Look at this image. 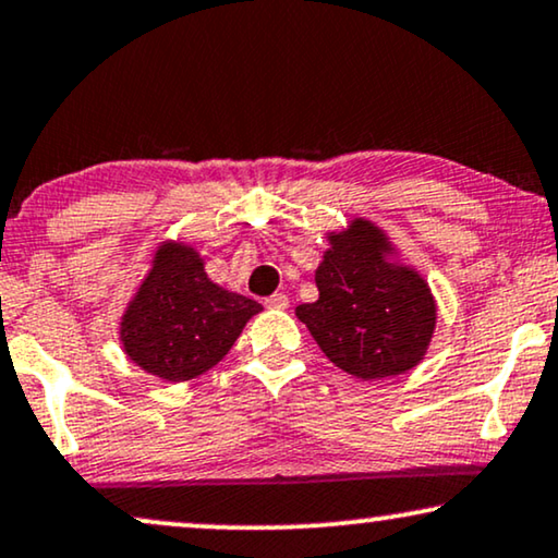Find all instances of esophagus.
<instances>
[{
	"label": "esophagus",
	"mask_w": 558,
	"mask_h": 558,
	"mask_svg": "<svg viewBox=\"0 0 558 558\" xmlns=\"http://www.w3.org/2000/svg\"><path fill=\"white\" fill-rule=\"evenodd\" d=\"M267 308H286L288 306V295L286 293H272L265 299Z\"/></svg>",
	"instance_id": "1"
}]
</instances>
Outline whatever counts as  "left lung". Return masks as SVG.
<instances>
[{"mask_svg":"<svg viewBox=\"0 0 558 558\" xmlns=\"http://www.w3.org/2000/svg\"><path fill=\"white\" fill-rule=\"evenodd\" d=\"M385 236L356 219L316 270L318 301L295 316L333 365L362 380L400 375L426 352L436 306L423 280L383 257Z\"/></svg>","mask_w":558,"mask_h":558,"instance_id":"1","label":"left lung"}]
</instances>
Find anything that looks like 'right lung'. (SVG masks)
I'll return each instance as SVG.
<instances>
[{
	"label": "right lung",
	"instance_id": "right-lung-1",
	"mask_svg": "<svg viewBox=\"0 0 558 558\" xmlns=\"http://www.w3.org/2000/svg\"><path fill=\"white\" fill-rule=\"evenodd\" d=\"M259 308L214 286L196 252L166 244L124 314L122 341L147 373L183 383L217 365Z\"/></svg>",
	"mask_w": 558,
	"mask_h": 558
}]
</instances>
